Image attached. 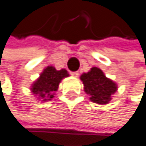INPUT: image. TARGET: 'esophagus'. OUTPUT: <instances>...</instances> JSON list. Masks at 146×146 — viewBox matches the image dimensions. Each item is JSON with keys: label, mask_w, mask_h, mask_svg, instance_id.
Segmentation results:
<instances>
[{"label": "esophagus", "mask_w": 146, "mask_h": 146, "mask_svg": "<svg viewBox=\"0 0 146 146\" xmlns=\"http://www.w3.org/2000/svg\"><path fill=\"white\" fill-rule=\"evenodd\" d=\"M71 74H72V76H74V77H77V76L79 75V72H71Z\"/></svg>", "instance_id": "34e87169"}]
</instances>
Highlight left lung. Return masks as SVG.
<instances>
[{"label":"left lung","instance_id":"8db88e82","mask_svg":"<svg viewBox=\"0 0 146 146\" xmlns=\"http://www.w3.org/2000/svg\"><path fill=\"white\" fill-rule=\"evenodd\" d=\"M84 84V90L89 95V100L98 104H107L112 100V95L117 90V85L107 78L103 72L97 67H93L88 72L80 76Z\"/></svg>","mask_w":146,"mask_h":146}]
</instances>
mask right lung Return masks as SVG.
<instances>
[{"label":"right lung","instance_id":"1","mask_svg":"<svg viewBox=\"0 0 146 146\" xmlns=\"http://www.w3.org/2000/svg\"><path fill=\"white\" fill-rule=\"evenodd\" d=\"M68 76L69 74L65 69L58 71L53 66H47L40 74V77L33 84L31 90L39 100L50 101L54 97L55 91L58 90L61 80Z\"/></svg>","mask_w":146,"mask_h":146}]
</instances>
